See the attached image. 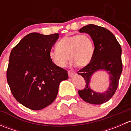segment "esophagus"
Instances as JSON below:
<instances>
[{
	"mask_svg": "<svg viewBox=\"0 0 131 131\" xmlns=\"http://www.w3.org/2000/svg\"><path fill=\"white\" fill-rule=\"evenodd\" d=\"M68 75H69L70 77H72L74 74L75 73V72H74V71L69 70V71H68Z\"/></svg>",
	"mask_w": 131,
	"mask_h": 131,
	"instance_id": "esophagus-1",
	"label": "esophagus"
}]
</instances>
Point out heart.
Returning <instances> with one entry per match:
<instances>
[{"label":"heart","instance_id":"b5f03b06","mask_svg":"<svg viewBox=\"0 0 131 131\" xmlns=\"http://www.w3.org/2000/svg\"><path fill=\"white\" fill-rule=\"evenodd\" d=\"M94 52V46L90 36L77 34L62 38L58 42L57 48L51 49L49 56L52 63L59 67H65L70 58L73 64L82 67L90 63Z\"/></svg>","mask_w":131,"mask_h":131}]
</instances>
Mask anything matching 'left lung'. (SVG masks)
I'll use <instances>...</instances> for the list:
<instances>
[{"instance_id":"obj_1","label":"left lung","mask_w":131,"mask_h":131,"mask_svg":"<svg viewBox=\"0 0 131 131\" xmlns=\"http://www.w3.org/2000/svg\"><path fill=\"white\" fill-rule=\"evenodd\" d=\"M91 36L94 45V52L90 63L78 72L85 81V86L78 91L85 102L101 105L107 102L115 93L122 72V49L113 34L105 28L90 24L79 30ZM100 69L106 71L110 75V85L104 93L93 91L89 87L91 76Z\"/></svg>"}]
</instances>
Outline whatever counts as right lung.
<instances>
[{
	"mask_svg": "<svg viewBox=\"0 0 131 131\" xmlns=\"http://www.w3.org/2000/svg\"><path fill=\"white\" fill-rule=\"evenodd\" d=\"M58 38L59 34L31 33L10 52L7 83L14 98L29 109L39 110L51 105L59 83L68 79V72L55 65L49 56Z\"/></svg>",
	"mask_w": 131,
	"mask_h": 131,
	"instance_id": "1",
	"label": "right lung"
}]
</instances>
